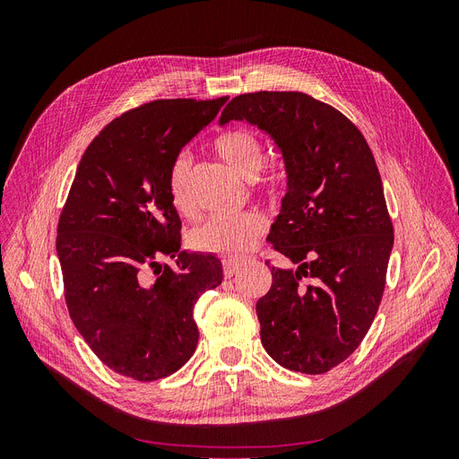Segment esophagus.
<instances>
[{"mask_svg": "<svg viewBox=\"0 0 459 459\" xmlns=\"http://www.w3.org/2000/svg\"><path fill=\"white\" fill-rule=\"evenodd\" d=\"M239 270H241V266L235 260H230V258L224 260V275L228 277V280H230V277H233V275H238Z\"/></svg>", "mask_w": 459, "mask_h": 459, "instance_id": "obj_1", "label": "esophagus"}]
</instances>
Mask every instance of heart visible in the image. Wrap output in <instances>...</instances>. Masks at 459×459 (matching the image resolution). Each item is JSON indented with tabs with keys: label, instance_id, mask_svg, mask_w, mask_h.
<instances>
[{
	"label": "heart",
	"instance_id": "heart-1",
	"mask_svg": "<svg viewBox=\"0 0 459 459\" xmlns=\"http://www.w3.org/2000/svg\"><path fill=\"white\" fill-rule=\"evenodd\" d=\"M214 151L231 170L245 179H255L266 160V151L260 137L251 130H230L216 137ZM189 162L186 157H178L169 172V197L179 214H191L193 203L187 186ZM264 191H273L272 178H260ZM266 233V220L258 212L245 214H216L191 231V245L201 253L220 255L228 258H241L262 239Z\"/></svg>",
	"mask_w": 459,
	"mask_h": 459
}]
</instances>
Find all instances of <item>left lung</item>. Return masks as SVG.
Returning <instances> with one entry per match:
<instances>
[{
    "label": "left lung",
    "mask_w": 459,
    "mask_h": 459,
    "mask_svg": "<svg viewBox=\"0 0 459 459\" xmlns=\"http://www.w3.org/2000/svg\"><path fill=\"white\" fill-rule=\"evenodd\" d=\"M230 120L270 134L287 172L268 239L299 268L272 266L256 302L262 346L290 371L325 373L358 349L385 290L394 230L377 164L362 132L307 93L238 95L220 124Z\"/></svg>",
    "instance_id": "left-lung-1"
}]
</instances>
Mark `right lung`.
I'll return each instance as SVG.
<instances>
[{"instance_id": "right-lung-1", "label": "right lung", "mask_w": 459, "mask_h": 459, "mask_svg": "<svg viewBox=\"0 0 459 459\" xmlns=\"http://www.w3.org/2000/svg\"><path fill=\"white\" fill-rule=\"evenodd\" d=\"M226 101L143 103L108 122L78 164L57 226L65 300L93 354L124 377L182 368L199 341L193 307L224 277L214 255L179 251L169 172Z\"/></svg>"}]
</instances>
